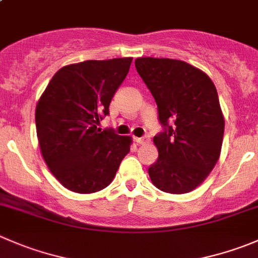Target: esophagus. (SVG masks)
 <instances>
[{"label":"esophagus","instance_id":"esophagus-1","mask_svg":"<svg viewBox=\"0 0 258 258\" xmlns=\"http://www.w3.org/2000/svg\"><path fill=\"white\" fill-rule=\"evenodd\" d=\"M135 141H136L137 145H145V144H149L150 139L149 136H145V137H136L135 139Z\"/></svg>","mask_w":258,"mask_h":258}]
</instances>
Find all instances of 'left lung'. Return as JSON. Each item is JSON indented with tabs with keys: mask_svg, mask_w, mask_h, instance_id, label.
<instances>
[{
	"mask_svg": "<svg viewBox=\"0 0 258 258\" xmlns=\"http://www.w3.org/2000/svg\"><path fill=\"white\" fill-rule=\"evenodd\" d=\"M135 66L164 126L154 137L159 157L149 167L150 179L165 192L191 191L221 155L224 117L216 86L204 72L181 60L137 57Z\"/></svg>",
	"mask_w": 258,
	"mask_h": 258,
	"instance_id": "1",
	"label": "left lung"
}]
</instances>
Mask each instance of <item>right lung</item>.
I'll return each instance as SVG.
<instances>
[{
    "label": "right lung",
    "mask_w": 258,
    "mask_h": 258,
    "mask_svg": "<svg viewBox=\"0 0 258 258\" xmlns=\"http://www.w3.org/2000/svg\"><path fill=\"white\" fill-rule=\"evenodd\" d=\"M132 57L62 67L54 74L35 111L41 155L67 189L91 194L112 182L132 139L97 128L130 71Z\"/></svg>",
    "instance_id": "right-lung-1"
}]
</instances>
